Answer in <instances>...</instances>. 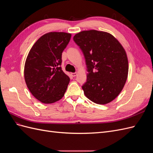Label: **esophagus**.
Masks as SVG:
<instances>
[{
	"instance_id": "esophagus-1",
	"label": "esophagus",
	"mask_w": 153,
	"mask_h": 153,
	"mask_svg": "<svg viewBox=\"0 0 153 153\" xmlns=\"http://www.w3.org/2000/svg\"><path fill=\"white\" fill-rule=\"evenodd\" d=\"M71 75L72 76H73V77H75V76H76L77 75V73H71Z\"/></svg>"
}]
</instances>
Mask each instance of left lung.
Here are the masks:
<instances>
[{
    "mask_svg": "<svg viewBox=\"0 0 153 153\" xmlns=\"http://www.w3.org/2000/svg\"><path fill=\"white\" fill-rule=\"evenodd\" d=\"M73 40L85 57L88 73L84 94L100 105L113 101L123 90L128 74L126 51L108 32L96 30L76 34Z\"/></svg>",
    "mask_w": 153,
    "mask_h": 153,
    "instance_id": "1",
    "label": "left lung"
}]
</instances>
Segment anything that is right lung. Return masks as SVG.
I'll return each instance as SVG.
<instances>
[{"label": "right lung", "instance_id": "add662e5", "mask_svg": "<svg viewBox=\"0 0 153 153\" xmlns=\"http://www.w3.org/2000/svg\"><path fill=\"white\" fill-rule=\"evenodd\" d=\"M71 34L50 32L39 38L27 55L24 78L29 90L45 104L56 102L64 96L69 77L62 70V53Z\"/></svg>", "mask_w": 153, "mask_h": 153}]
</instances>
